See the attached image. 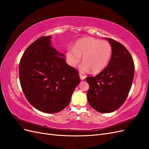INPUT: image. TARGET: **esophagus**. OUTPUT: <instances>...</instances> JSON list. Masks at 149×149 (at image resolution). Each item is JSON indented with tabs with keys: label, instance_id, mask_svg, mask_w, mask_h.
Wrapping results in <instances>:
<instances>
[{
	"label": "esophagus",
	"instance_id": "obj_1",
	"mask_svg": "<svg viewBox=\"0 0 149 149\" xmlns=\"http://www.w3.org/2000/svg\"><path fill=\"white\" fill-rule=\"evenodd\" d=\"M79 78H80L81 80H84V79L86 78L85 76H84V75H82L81 74V73H79Z\"/></svg>",
	"mask_w": 149,
	"mask_h": 149
}]
</instances>
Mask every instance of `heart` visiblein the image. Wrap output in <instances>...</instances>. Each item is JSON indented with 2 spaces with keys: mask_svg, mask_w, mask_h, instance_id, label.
I'll return each mask as SVG.
<instances>
[{
  "mask_svg": "<svg viewBox=\"0 0 149 149\" xmlns=\"http://www.w3.org/2000/svg\"><path fill=\"white\" fill-rule=\"evenodd\" d=\"M112 53L111 44L106 41L91 37L80 38L74 47H70L65 53L66 61L71 67H76L81 60L84 61L79 66L82 73L92 70L98 73L103 70L109 63Z\"/></svg>",
  "mask_w": 149,
  "mask_h": 149,
  "instance_id": "heart-1",
  "label": "heart"
}]
</instances>
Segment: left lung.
Here are the masks:
<instances>
[{"instance_id": "1", "label": "left lung", "mask_w": 149, "mask_h": 149, "mask_svg": "<svg viewBox=\"0 0 149 149\" xmlns=\"http://www.w3.org/2000/svg\"><path fill=\"white\" fill-rule=\"evenodd\" d=\"M107 40L112 48L107 67L95 77H87L89 85L88 101L94 109L109 113L123 105L131 88L134 75V63L130 53L121 43Z\"/></svg>"}]
</instances>
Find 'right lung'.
Wrapping results in <instances>:
<instances>
[{
  "label": "right lung",
  "mask_w": 149,
  "mask_h": 149,
  "mask_svg": "<svg viewBox=\"0 0 149 149\" xmlns=\"http://www.w3.org/2000/svg\"><path fill=\"white\" fill-rule=\"evenodd\" d=\"M42 37L26 48L19 64L21 86L31 106L45 113H56L69 104L79 84L78 72L66 64L65 55Z\"/></svg>",
  "instance_id": "obj_1"
}]
</instances>
